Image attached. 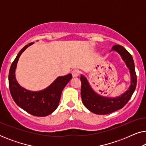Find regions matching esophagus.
Wrapping results in <instances>:
<instances>
[{
    "instance_id": "obj_1",
    "label": "esophagus",
    "mask_w": 146,
    "mask_h": 146,
    "mask_svg": "<svg viewBox=\"0 0 146 146\" xmlns=\"http://www.w3.org/2000/svg\"><path fill=\"white\" fill-rule=\"evenodd\" d=\"M72 76L74 78L78 77L80 74V72L78 70H74L72 72Z\"/></svg>"
}]
</instances>
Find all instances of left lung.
Wrapping results in <instances>:
<instances>
[{
	"label": "left lung",
	"instance_id": "1",
	"mask_svg": "<svg viewBox=\"0 0 146 146\" xmlns=\"http://www.w3.org/2000/svg\"><path fill=\"white\" fill-rule=\"evenodd\" d=\"M111 51L117 52L121 56L123 61H124L130 73L131 84L128 89L119 96L106 97L96 92L90 85L86 78L82 74L80 76L82 101L88 110L96 114H108L122 108L131 98L136 88L137 76L131 55L120 45H114Z\"/></svg>",
	"mask_w": 146,
	"mask_h": 146
}]
</instances>
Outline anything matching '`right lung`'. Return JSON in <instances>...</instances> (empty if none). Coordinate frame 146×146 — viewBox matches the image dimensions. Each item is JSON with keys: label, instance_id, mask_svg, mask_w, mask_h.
I'll list each match as a JSON object with an SVG mask.
<instances>
[{"label": "right lung", "instance_id": "right-lung-1", "mask_svg": "<svg viewBox=\"0 0 146 146\" xmlns=\"http://www.w3.org/2000/svg\"><path fill=\"white\" fill-rule=\"evenodd\" d=\"M33 42L21 49L12 63L9 74V89L15 103L24 110L33 115H48L58 106L62 92L72 78L71 74L58 77L49 86L40 91H31L20 86L16 79L15 71L22 53Z\"/></svg>", "mask_w": 146, "mask_h": 146}]
</instances>
